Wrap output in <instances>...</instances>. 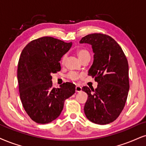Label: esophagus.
<instances>
[{
    "instance_id": "34e87169",
    "label": "esophagus",
    "mask_w": 146,
    "mask_h": 146,
    "mask_svg": "<svg viewBox=\"0 0 146 146\" xmlns=\"http://www.w3.org/2000/svg\"><path fill=\"white\" fill-rule=\"evenodd\" d=\"M75 89H76V92H80L82 91V87H80L79 85H76Z\"/></svg>"
}]
</instances>
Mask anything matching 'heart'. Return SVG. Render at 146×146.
Segmentation results:
<instances>
[{
  "label": "heart",
  "instance_id": "1",
  "mask_svg": "<svg viewBox=\"0 0 146 146\" xmlns=\"http://www.w3.org/2000/svg\"><path fill=\"white\" fill-rule=\"evenodd\" d=\"M76 54L78 55L79 59L80 61H83L84 59H87V58H90L91 57V55H90L89 51H88L87 49L84 48H78V49L76 50ZM66 55H63L62 59H61V62L62 64H64L65 61H66ZM81 76L80 74L78 73L75 72H70L67 75L68 78H69L70 80H76Z\"/></svg>",
  "mask_w": 146,
  "mask_h": 146
}]
</instances>
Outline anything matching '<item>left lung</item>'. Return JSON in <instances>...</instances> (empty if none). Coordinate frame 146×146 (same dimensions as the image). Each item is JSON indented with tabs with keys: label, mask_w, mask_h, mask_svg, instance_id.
Returning a JSON list of instances; mask_svg holds the SVG:
<instances>
[{
	"label": "left lung",
	"mask_w": 146,
	"mask_h": 146,
	"mask_svg": "<svg viewBox=\"0 0 146 146\" xmlns=\"http://www.w3.org/2000/svg\"><path fill=\"white\" fill-rule=\"evenodd\" d=\"M80 43L91 44L94 60L89 75L98 82L96 89L83 87L88 95L84 107L90 121L107 125L119 116L129 90V64L125 53L114 39L100 33L88 35Z\"/></svg>",
	"instance_id": "8db88e82"
}]
</instances>
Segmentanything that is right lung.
I'll list each match as a JSON object with an SVG mask.
<instances>
[{"label":"right lung","mask_w":146,"mask_h":146,"mask_svg":"<svg viewBox=\"0 0 146 146\" xmlns=\"http://www.w3.org/2000/svg\"><path fill=\"white\" fill-rule=\"evenodd\" d=\"M72 45L44 36L32 40L21 52L17 68L19 95L25 111L36 123L47 124L56 119L65 100L75 93L72 82L54 88L51 76L60 71L59 61Z\"/></svg>","instance_id":"add662e5"}]
</instances>
